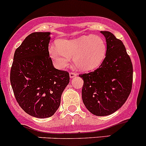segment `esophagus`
I'll return each mask as SVG.
<instances>
[{
  "label": "esophagus",
  "mask_w": 146,
  "mask_h": 146,
  "mask_svg": "<svg viewBox=\"0 0 146 146\" xmlns=\"http://www.w3.org/2000/svg\"><path fill=\"white\" fill-rule=\"evenodd\" d=\"M77 76V74L75 73V72H70V77L71 78V79H73L74 77H75V76Z\"/></svg>",
  "instance_id": "obj_1"
}]
</instances>
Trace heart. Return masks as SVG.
Masks as SVG:
<instances>
[{
    "label": "heart",
    "instance_id": "b5f03b06",
    "mask_svg": "<svg viewBox=\"0 0 146 146\" xmlns=\"http://www.w3.org/2000/svg\"><path fill=\"white\" fill-rule=\"evenodd\" d=\"M57 49L49 48V55L54 64L60 69L68 66L73 58L75 67L81 71L95 70L106 58V43L99 36H82L72 40L63 39L57 43Z\"/></svg>",
    "mask_w": 146,
    "mask_h": 146
}]
</instances>
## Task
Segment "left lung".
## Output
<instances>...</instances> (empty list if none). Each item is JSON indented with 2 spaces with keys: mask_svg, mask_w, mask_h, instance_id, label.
<instances>
[{
  "mask_svg": "<svg viewBox=\"0 0 146 146\" xmlns=\"http://www.w3.org/2000/svg\"><path fill=\"white\" fill-rule=\"evenodd\" d=\"M107 43L106 58L94 72L79 75L84 79L83 103L96 116L116 112L128 98L133 82V66L122 41L110 31H100Z\"/></svg>",
  "mask_w": 146,
  "mask_h": 146,
  "instance_id": "1",
  "label": "left lung"
}]
</instances>
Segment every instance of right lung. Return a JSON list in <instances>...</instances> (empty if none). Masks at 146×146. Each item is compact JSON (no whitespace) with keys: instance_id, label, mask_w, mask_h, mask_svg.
<instances>
[{"instance_id":"1","label":"right lung","mask_w":146,"mask_h":146,"mask_svg":"<svg viewBox=\"0 0 146 146\" xmlns=\"http://www.w3.org/2000/svg\"><path fill=\"white\" fill-rule=\"evenodd\" d=\"M50 32H34L16 49L10 71L15 97L25 112L37 118L52 116L70 82L67 72L55 69L48 51Z\"/></svg>"}]
</instances>
